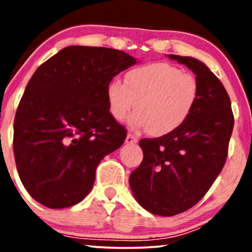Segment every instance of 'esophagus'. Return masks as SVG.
Here are the masks:
<instances>
[{"label": "esophagus", "instance_id": "obj_1", "mask_svg": "<svg viewBox=\"0 0 252 252\" xmlns=\"http://www.w3.org/2000/svg\"><path fill=\"white\" fill-rule=\"evenodd\" d=\"M138 138L136 137L135 135L132 134H128L126 135V144H134V143H137Z\"/></svg>", "mask_w": 252, "mask_h": 252}]
</instances>
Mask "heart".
Listing matches in <instances>:
<instances>
[{
	"instance_id": "obj_1",
	"label": "heart",
	"mask_w": 252,
	"mask_h": 252,
	"mask_svg": "<svg viewBox=\"0 0 252 252\" xmlns=\"http://www.w3.org/2000/svg\"><path fill=\"white\" fill-rule=\"evenodd\" d=\"M199 96V84L192 74L166 63H153L131 68L124 83L108 84L110 112L117 121L136 109L129 118L132 128L147 129L161 136L174 131L190 116Z\"/></svg>"
}]
</instances>
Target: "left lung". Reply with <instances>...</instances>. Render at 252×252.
I'll return each instance as SVG.
<instances>
[{
    "mask_svg": "<svg viewBox=\"0 0 252 252\" xmlns=\"http://www.w3.org/2000/svg\"><path fill=\"white\" fill-rule=\"evenodd\" d=\"M195 74L199 96L182 126L158 138H143V161L130 174L138 204L153 215L172 217L193 207L221 172L233 130L226 90L200 60L168 54Z\"/></svg>",
    "mask_w": 252,
    "mask_h": 252,
    "instance_id": "obj_1",
    "label": "left lung"
}]
</instances>
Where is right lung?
Here are the masks:
<instances>
[{"mask_svg": "<svg viewBox=\"0 0 252 252\" xmlns=\"http://www.w3.org/2000/svg\"><path fill=\"white\" fill-rule=\"evenodd\" d=\"M136 63L114 48L68 46L34 72L14 121V156L37 202L65 209L89 194L97 166L126 137L110 114L106 88Z\"/></svg>", "mask_w": 252, "mask_h": 252, "instance_id": "add662e5", "label": "right lung"}]
</instances>
